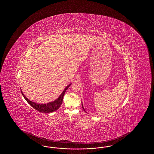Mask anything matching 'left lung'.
<instances>
[{
  "label": "left lung",
  "instance_id": "obj_1",
  "mask_svg": "<svg viewBox=\"0 0 154 154\" xmlns=\"http://www.w3.org/2000/svg\"><path fill=\"white\" fill-rule=\"evenodd\" d=\"M82 108H83V109H84V111L85 112H86L85 111V109H84V107H83V105H82Z\"/></svg>",
  "mask_w": 154,
  "mask_h": 154
}]
</instances>
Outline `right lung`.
Listing matches in <instances>:
<instances>
[{"label":"right lung","instance_id":"obj_1","mask_svg":"<svg viewBox=\"0 0 154 154\" xmlns=\"http://www.w3.org/2000/svg\"><path fill=\"white\" fill-rule=\"evenodd\" d=\"M72 85V83L70 84L69 85H68L64 90H63L62 93L60 95L58 98L56 99L55 101H54L51 102L47 103H42V104H39V103H36L35 102L30 101L28 98L26 97V96L24 95L23 92L21 90V94L23 96V97L26 100V101L27 102L29 103L30 106H31L33 108H35L36 110L38 111L42 112V113H51L53 112L56 111L57 110L59 107L60 106L61 104L62 103L63 99V96L65 94L66 90L68 88L69 86Z\"/></svg>","mask_w":154,"mask_h":154}]
</instances>
